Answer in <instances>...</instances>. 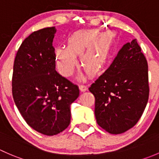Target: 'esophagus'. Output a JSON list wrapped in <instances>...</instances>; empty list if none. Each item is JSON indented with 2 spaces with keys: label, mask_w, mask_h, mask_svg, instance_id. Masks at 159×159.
I'll return each instance as SVG.
<instances>
[{
  "label": "esophagus",
  "mask_w": 159,
  "mask_h": 159,
  "mask_svg": "<svg viewBox=\"0 0 159 159\" xmlns=\"http://www.w3.org/2000/svg\"><path fill=\"white\" fill-rule=\"evenodd\" d=\"M79 89L81 91H85L87 90V86L84 85V84H80Z\"/></svg>",
  "instance_id": "esophagus-1"
}]
</instances>
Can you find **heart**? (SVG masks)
Instances as JSON below:
<instances>
[{
	"label": "heart",
	"instance_id": "heart-1",
	"mask_svg": "<svg viewBox=\"0 0 159 159\" xmlns=\"http://www.w3.org/2000/svg\"><path fill=\"white\" fill-rule=\"evenodd\" d=\"M112 48V38L109 34L98 30L75 32L68 38L66 47L54 51L56 65L65 77L73 74L78 65L76 57L81 56V65L89 74L95 75L108 62Z\"/></svg>",
	"mask_w": 159,
	"mask_h": 159
}]
</instances>
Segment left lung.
<instances>
[{"instance_id": "left-lung-1", "label": "left lung", "mask_w": 159, "mask_h": 159, "mask_svg": "<svg viewBox=\"0 0 159 159\" xmlns=\"http://www.w3.org/2000/svg\"><path fill=\"white\" fill-rule=\"evenodd\" d=\"M141 51L136 39L125 44L89 88L95 98L98 125L110 134H121L134 127L148 103V62Z\"/></svg>"}]
</instances>
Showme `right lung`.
<instances>
[{
	"instance_id": "add662e5",
	"label": "right lung",
	"mask_w": 159,
	"mask_h": 159,
	"mask_svg": "<svg viewBox=\"0 0 159 159\" xmlns=\"http://www.w3.org/2000/svg\"><path fill=\"white\" fill-rule=\"evenodd\" d=\"M56 29L43 28L31 33L16 54L12 76L14 103L27 124L45 135L66 129L70 106L79 89L55 70L52 45Z\"/></svg>"
}]
</instances>
